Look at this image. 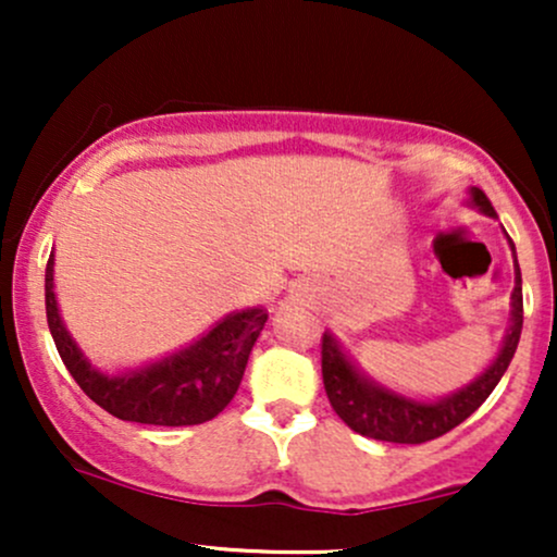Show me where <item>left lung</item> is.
<instances>
[{
    "label": "left lung",
    "instance_id": "obj_1",
    "mask_svg": "<svg viewBox=\"0 0 557 557\" xmlns=\"http://www.w3.org/2000/svg\"><path fill=\"white\" fill-rule=\"evenodd\" d=\"M471 203L482 209L487 216H495L490 198L484 190L471 188ZM513 246V243H510ZM510 306H513V319H510L508 335H505L503 350L492 367L479 380L466 385L450 398H443L437 403H424L413 398H403L398 393L374 385L367 376L359 374L335 337H322V380L327 398L335 408V413L354 432L363 434V437L382 440V443H403V445H421L430 443L434 437H443L445 432L456 430L461 421H466L471 413L490 398L500 376L508 369L510 359L516 354V345L521 337L523 324V296H521V270L516 261V287L510 296Z\"/></svg>",
    "mask_w": 557,
    "mask_h": 557
}]
</instances>
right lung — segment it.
Instances as JSON below:
<instances>
[{"label":"right lung","mask_w":557,"mask_h":557,"mask_svg":"<svg viewBox=\"0 0 557 557\" xmlns=\"http://www.w3.org/2000/svg\"><path fill=\"white\" fill-rule=\"evenodd\" d=\"M47 322L60 359L96 406L123 421L154 426H190L214 419L238 393L248 356L259 332L264 330L267 311L246 309L216 322L201 341L172 354L170 359L151 363L138 372L110 376L101 374L83 359L78 345L67 335L57 311L54 259L49 257L47 280Z\"/></svg>","instance_id":"add662e5"}]
</instances>
